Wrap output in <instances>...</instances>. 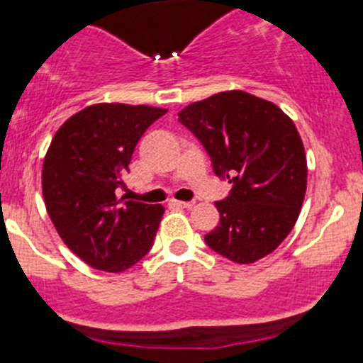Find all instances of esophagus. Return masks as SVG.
<instances>
[{"label":"esophagus","mask_w":363,"mask_h":363,"mask_svg":"<svg viewBox=\"0 0 363 363\" xmlns=\"http://www.w3.org/2000/svg\"><path fill=\"white\" fill-rule=\"evenodd\" d=\"M170 205L172 207H177V208H193L195 207V202H181V200H172Z\"/></svg>","instance_id":"obj_1"}]
</instances>
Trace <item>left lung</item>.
I'll return each instance as SVG.
<instances>
[{
    "mask_svg": "<svg viewBox=\"0 0 363 363\" xmlns=\"http://www.w3.org/2000/svg\"><path fill=\"white\" fill-rule=\"evenodd\" d=\"M208 152L218 177L232 182L216 202L219 225L205 235L218 255L255 263L294 230L307 188V160L294 121L272 101L223 91L179 112Z\"/></svg>",
    "mask_w": 363,
    "mask_h": 363,
    "instance_id": "1",
    "label": "left lung"
}]
</instances>
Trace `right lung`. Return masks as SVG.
<instances>
[{"label":"right lung","instance_id":"right-lung-1","mask_svg":"<svg viewBox=\"0 0 363 363\" xmlns=\"http://www.w3.org/2000/svg\"><path fill=\"white\" fill-rule=\"evenodd\" d=\"M167 108L96 104L56 131L42 168V191L57 233L96 270L123 272L152 247L163 205L117 196L135 145Z\"/></svg>","mask_w":363,"mask_h":363}]
</instances>
